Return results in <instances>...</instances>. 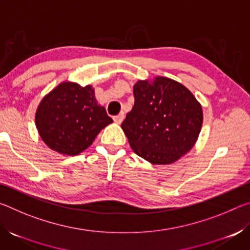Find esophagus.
Here are the masks:
<instances>
[{
  "label": "esophagus",
  "instance_id": "obj_1",
  "mask_svg": "<svg viewBox=\"0 0 250 250\" xmlns=\"http://www.w3.org/2000/svg\"><path fill=\"white\" fill-rule=\"evenodd\" d=\"M124 119H125V113L124 112H121V113H119V115L118 116H116V117H113V121L115 122H117V124H121L122 121H124Z\"/></svg>",
  "mask_w": 250,
  "mask_h": 250
}]
</instances>
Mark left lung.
Wrapping results in <instances>:
<instances>
[{
  "label": "left lung",
  "instance_id": "obj_1",
  "mask_svg": "<svg viewBox=\"0 0 250 250\" xmlns=\"http://www.w3.org/2000/svg\"><path fill=\"white\" fill-rule=\"evenodd\" d=\"M134 105L121 125L132 150L152 164H171L195 145L202 105L183 84L167 77L139 80Z\"/></svg>",
  "mask_w": 250,
  "mask_h": 250
}]
</instances>
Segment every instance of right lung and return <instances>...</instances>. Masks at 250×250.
<instances>
[{"label": "right lung", "instance_id": "right-lung-1", "mask_svg": "<svg viewBox=\"0 0 250 250\" xmlns=\"http://www.w3.org/2000/svg\"><path fill=\"white\" fill-rule=\"evenodd\" d=\"M35 122L46 146L58 153L77 155L112 119L97 104L91 86L65 82L42 99Z\"/></svg>", "mask_w": 250, "mask_h": 250}]
</instances>
